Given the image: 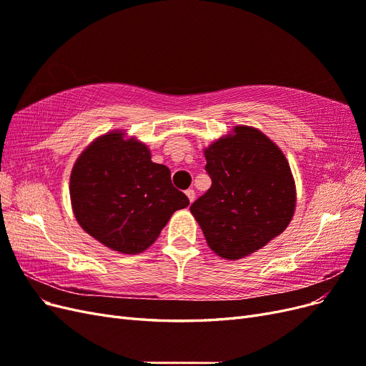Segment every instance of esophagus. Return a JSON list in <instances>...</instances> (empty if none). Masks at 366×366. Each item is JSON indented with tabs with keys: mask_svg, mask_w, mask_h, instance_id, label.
Segmentation results:
<instances>
[{
	"mask_svg": "<svg viewBox=\"0 0 366 366\" xmlns=\"http://www.w3.org/2000/svg\"><path fill=\"white\" fill-rule=\"evenodd\" d=\"M186 197L189 198V203H192L195 200V191L194 189H187L186 191Z\"/></svg>",
	"mask_w": 366,
	"mask_h": 366,
	"instance_id": "esophagus-1",
	"label": "esophagus"
}]
</instances>
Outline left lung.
Instances as JSON below:
<instances>
[{
	"instance_id": "left-lung-1",
	"label": "left lung",
	"mask_w": 366,
	"mask_h": 366,
	"mask_svg": "<svg viewBox=\"0 0 366 366\" xmlns=\"http://www.w3.org/2000/svg\"><path fill=\"white\" fill-rule=\"evenodd\" d=\"M210 189L191 206L209 249L241 259L281 235L296 209V184L284 152L262 131L237 125L204 148Z\"/></svg>"
}]
</instances>
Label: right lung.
Segmentation results:
<instances>
[{
    "instance_id": "obj_1",
    "label": "right lung",
    "mask_w": 366,
    "mask_h": 366,
    "mask_svg": "<svg viewBox=\"0 0 366 366\" xmlns=\"http://www.w3.org/2000/svg\"><path fill=\"white\" fill-rule=\"evenodd\" d=\"M73 214L88 235L125 254L145 252L175 210L189 206L171 171L151 160L145 143L124 129L96 137L70 175Z\"/></svg>"
}]
</instances>
